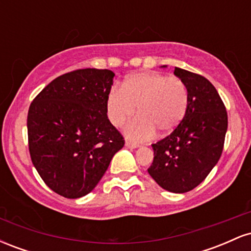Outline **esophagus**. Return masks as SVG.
Instances as JSON below:
<instances>
[{
	"instance_id": "obj_1",
	"label": "esophagus",
	"mask_w": 251,
	"mask_h": 251,
	"mask_svg": "<svg viewBox=\"0 0 251 251\" xmlns=\"http://www.w3.org/2000/svg\"><path fill=\"white\" fill-rule=\"evenodd\" d=\"M125 146L128 149H137L139 145H138L137 143H132V142H128V140H126Z\"/></svg>"
}]
</instances>
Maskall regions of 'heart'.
<instances>
[{
    "label": "heart",
    "mask_w": 251,
    "mask_h": 251,
    "mask_svg": "<svg viewBox=\"0 0 251 251\" xmlns=\"http://www.w3.org/2000/svg\"><path fill=\"white\" fill-rule=\"evenodd\" d=\"M189 94L185 83L175 76L159 73H137L126 77L120 88H113L106 99L109 122L120 126L135 112L139 117L124 127L128 138L145 140L155 129L168 134L179 125L188 109Z\"/></svg>",
    "instance_id": "heart-1"
}]
</instances>
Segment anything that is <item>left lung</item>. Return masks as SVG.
Here are the masks:
<instances>
[{
    "label": "left lung",
    "instance_id": "1",
    "mask_svg": "<svg viewBox=\"0 0 251 251\" xmlns=\"http://www.w3.org/2000/svg\"><path fill=\"white\" fill-rule=\"evenodd\" d=\"M175 75L188 88V109L171 134L152 144L154 158L148 171L164 190L184 194L200 185L220 160L227 114L208 79L178 67Z\"/></svg>",
    "mask_w": 251,
    "mask_h": 251
}]
</instances>
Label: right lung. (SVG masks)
<instances>
[{
    "mask_svg": "<svg viewBox=\"0 0 251 251\" xmlns=\"http://www.w3.org/2000/svg\"><path fill=\"white\" fill-rule=\"evenodd\" d=\"M114 73L85 68L54 79L30 103L28 144L33 165L54 192L92 191L125 140L107 118Z\"/></svg>",
    "mask_w": 251,
    "mask_h": 251,
    "instance_id": "1",
    "label": "right lung"
}]
</instances>
